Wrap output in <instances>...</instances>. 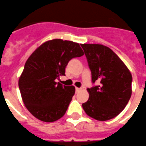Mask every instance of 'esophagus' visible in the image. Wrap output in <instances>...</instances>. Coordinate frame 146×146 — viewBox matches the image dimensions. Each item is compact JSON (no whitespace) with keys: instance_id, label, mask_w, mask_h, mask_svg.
I'll use <instances>...</instances> for the list:
<instances>
[{"instance_id":"1","label":"esophagus","mask_w":146,"mask_h":146,"mask_svg":"<svg viewBox=\"0 0 146 146\" xmlns=\"http://www.w3.org/2000/svg\"><path fill=\"white\" fill-rule=\"evenodd\" d=\"M80 90H81V88H76V93H78Z\"/></svg>"}]
</instances>
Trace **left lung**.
<instances>
[{
    "label": "left lung",
    "instance_id": "left-lung-1",
    "mask_svg": "<svg viewBox=\"0 0 146 146\" xmlns=\"http://www.w3.org/2000/svg\"><path fill=\"white\" fill-rule=\"evenodd\" d=\"M92 74L88 88L90 97L83 108L89 116L99 121L115 117L124 110L132 95V74L120 58L102 44H81Z\"/></svg>",
    "mask_w": 146,
    "mask_h": 146
}]
</instances>
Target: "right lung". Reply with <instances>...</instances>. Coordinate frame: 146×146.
<instances>
[{
  "instance_id": "1",
  "label": "right lung",
  "mask_w": 146,
  "mask_h": 146,
  "mask_svg": "<svg viewBox=\"0 0 146 146\" xmlns=\"http://www.w3.org/2000/svg\"><path fill=\"white\" fill-rule=\"evenodd\" d=\"M83 54L79 43L54 39L43 43L30 56L18 85L24 105L34 117L52 122L64 115L75 87L63 86L56 80L65 75L71 59Z\"/></svg>"
}]
</instances>
